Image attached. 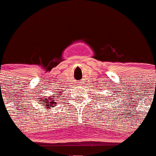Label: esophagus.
<instances>
[{
	"instance_id": "34e87169",
	"label": "esophagus",
	"mask_w": 156,
	"mask_h": 156,
	"mask_svg": "<svg viewBox=\"0 0 156 156\" xmlns=\"http://www.w3.org/2000/svg\"><path fill=\"white\" fill-rule=\"evenodd\" d=\"M78 83H79V84H81V83H81V82H78Z\"/></svg>"
}]
</instances>
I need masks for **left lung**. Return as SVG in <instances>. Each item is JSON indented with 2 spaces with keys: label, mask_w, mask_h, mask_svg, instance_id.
Here are the masks:
<instances>
[{
  "label": "left lung",
  "mask_w": 156,
  "mask_h": 156,
  "mask_svg": "<svg viewBox=\"0 0 156 156\" xmlns=\"http://www.w3.org/2000/svg\"><path fill=\"white\" fill-rule=\"evenodd\" d=\"M112 90H114V88H112ZM113 94H112V95H113ZM110 97H111V96H110ZM110 97H109V98H110ZM105 100H107V101H108V99H105ZM109 101H111V100H110V99H109Z\"/></svg>",
  "instance_id": "1"
}]
</instances>
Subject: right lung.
Instances as JSON below:
<instances>
[{
  "label": "right lung",
  "mask_w": 156,
  "mask_h": 156,
  "mask_svg": "<svg viewBox=\"0 0 156 156\" xmlns=\"http://www.w3.org/2000/svg\"><path fill=\"white\" fill-rule=\"evenodd\" d=\"M59 90H61V89H59ZM59 91H55L54 92V94L55 96L51 98H45V97H42V96H37V98L36 99L38 104H41V105H44L46 106L47 108H50V107H54L55 105H56L57 103L58 102H61L60 101V97L58 96H56V95H58L57 94H58Z\"/></svg>",
  "instance_id": "obj_1"
}]
</instances>
